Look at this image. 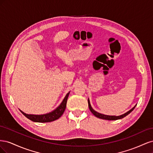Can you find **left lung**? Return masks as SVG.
Masks as SVG:
<instances>
[{
	"mask_svg": "<svg viewBox=\"0 0 153 153\" xmlns=\"http://www.w3.org/2000/svg\"><path fill=\"white\" fill-rule=\"evenodd\" d=\"M88 105H89V108L91 110V112L94 115H95V116L96 117L98 118H100V119H105V120H110V121H114V120H117V119H123L124 118V117H126V115H128L129 114H130L132 111L134 110V108H135V106H133V107L131 109L129 110V111H128L127 112L124 113L121 115H118V116H116V115H105V114H101V113H99L98 112H96V111H95L93 108H92V106L91 105V103H90V101H89V99L88 98Z\"/></svg>",
	"mask_w": 153,
	"mask_h": 153,
	"instance_id": "left-lung-1",
	"label": "left lung"
}]
</instances>
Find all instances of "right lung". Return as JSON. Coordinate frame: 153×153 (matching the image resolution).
Listing matches in <instances>:
<instances>
[{
  "instance_id": "add662e5",
  "label": "right lung",
  "mask_w": 153,
  "mask_h": 153,
  "mask_svg": "<svg viewBox=\"0 0 153 153\" xmlns=\"http://www.w3.org/2000/svg\"><path fill=\"white\" fill-rule=\"evenodd\" d=\"M69 92L64 97V100L57 107L53 110L52 112H50L47 114H41V115H34V114H27L25 112H23L21 110L20 112L24 114L25 116L30 119V121L36 123H48V122H52L55 120L58 119L59 117H61V115L63 114L64 110L66 109V103H67V100L68 98L69 94Z\"/></svg>"
}]
</instances>
